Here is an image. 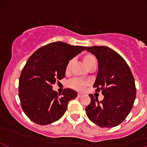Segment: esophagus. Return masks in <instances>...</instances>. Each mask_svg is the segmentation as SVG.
<instances>
[{
	"mask_svg": "<svg viewBox=\"0 0 147 147\" xmlns=\"http://www.w3.org/2000/svg\"><path fill=\"white\" fill-rule=\"evenodd\" d=\"M84 96V94L82 93V92H79L78 94V98H80V97H82Z\"/></svg>",
	"mask_w": 147,
	"mask_h": 147,
	"instance_id": "esophagus-1",
	"label": "esophagus"
}]
</instances>
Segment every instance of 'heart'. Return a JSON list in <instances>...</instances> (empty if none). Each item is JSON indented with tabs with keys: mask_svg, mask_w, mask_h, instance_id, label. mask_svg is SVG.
I'll return each instance as SVG.
<instances>
[{
	"mask_svg": "<svg viewBox=\"0 0 147 147\" xmlns=\"http://www.w3.org/2000/svg\"><path fill=\"white\" fill-rule=\"evenodd\" d=\"M82 61L84 63V65L88 68L89 65L92 64V63L96 61L95 57L92 54H86L82 57ZM71 66H72V62L69 61L65 67V72L66 73H69V70L71 69ZM87 85V82L84 80H79V79H74L69 83V86L73 89H77V90H82L84 89L85 86Z\"/></svg>",
	"mask_w": 147,
	"mask_h": 147,
	"instance_id": "heart-1",
	"label": "heart"
}]
</instances>
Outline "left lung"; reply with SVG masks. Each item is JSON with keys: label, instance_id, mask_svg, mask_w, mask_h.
<instances>
[{"label": "left lung", "instance_id": "8db88e82", "mask_svg": "<svg viewBox=\"0 0 147 147\" xmlns=\"http://www.w3.org/2000/svg\"><path fill=\"white\" fill-rule=\"evenodd\" d=\"M98 61V72L93 86L101 90L104 98L98 101L89 94L91 103L86 107L88 118L101 127L120 125L129 115L136 98L135 80L127 63L107 46L85 47Z\"/></svg>", "mask_w": 147, "mask_h": 147}]
</instances>
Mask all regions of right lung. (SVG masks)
Returning a JSON list of instances; mask_svg holds the SVG:
<instances>
[{
  "mask_svg": "<svg viewBox=\"0 0 147 147\" xmlns=\"http://www.w3.org/2000/svg\"><path fill=\"white\" fill-rule=\"evenodd\" d=\"M85 50L84 46H71L57 41L40 48L26 63L19 80V97L23 111L32 121L45 125L64 115L70 100L78 92L65 89L61 94L52 84L65 77L69 61Z\"/></svg>",
  "mask_w": 147,
  "mask_h": 147,
  "instance_id": "add662e5",
  "label": "right lung"
}]
</instances>
